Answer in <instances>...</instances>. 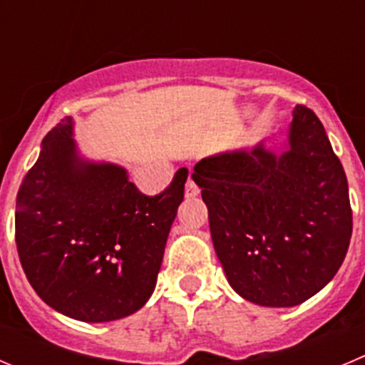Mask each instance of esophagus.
<instances>
[{
    "label": "esophagus",
    "mask_w": 365,
    "mask_h": 365,
    "mask_svg": "<svg viewBox=\"0 0 365 365\" xmlns=\"http://www.w3.org/2000/svg\"><path fill=\"white\" fill-rule=\"evenodd\" d=\"M185 195L188 197V199H192V197H197L199 195V186L195 185V180L190 177L188 180H186V186H185Z\"/></svg>",
    "instance_id": "obj_1"
}]
</instances>
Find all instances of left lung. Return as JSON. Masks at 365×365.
Returning a JSON list of instances; mask_svg holds the SVG:
<instances>
[{"label":"left lung","instance_id":"8db88e82","mask_svg":"<svg viewBox=\"0 0 365 365\" xmlns=\"http://www.w3.org/2000/svg\"><path fill=\"white\" fill-rule=\"evenodd\" d=\"M193 180L232 290L259 307L287 308L322 290L353 231L348 179L312 109L297 106L289 143H258L200 159Z\"/></svg>","mask_w":365,"mask_h":365}]
</instances>
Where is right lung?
Wrapping results in <instances>:
<instances>
[{
	"mask_svg": "<svg viewBox=\"0 0 365 365\" xmlns=\"http://www.w3.org/2000/svg\"><path fill=\"white\" fill-rule=\"evenodd\" d=\"M188 170L148 197L113 163L81 158L73 120L44 136L16 200V245L37 296L84 322H109L152 296Z\"/></svg>",
	"mask_w": 365,
	"mask_h": 365,
	"instance_id": "right-lung-1",
	"label": "right lung"
}]
</instances>
